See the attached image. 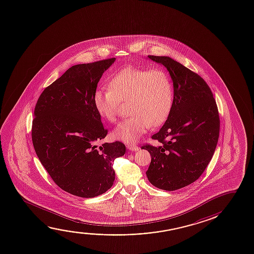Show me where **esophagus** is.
Here are the masks:
<instances>
[{
  "label": "esophagus",
  "mask_w": 254,
  "mask_h": 254,
  "mask_svg": "<svg viewBox=\"0 0 254 254\" xmlns=\"http://www.w3.org/2000/svg\"><path fill=\"white\" fill-rule=\"evenodd\" d=\"M127 148H128L129 150H131V151H136V150L139 149V147L136 144H134V143H130V144H127Z\"/></svg>",
  "instance_id": "esophagus-1"
}]
</instances>
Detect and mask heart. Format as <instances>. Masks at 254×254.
<instances>
[{"instance_id": "obj_1", "label": "heart", "mask_w": 254, "mask_h": 254, "mask_svg": "<svg viewBox=\"0 0 254 254\" xmlns=\"http://www.w3.org/2000/svg\"><path fill=\"white\" fill-rule=\"evenodd\" d=\"M173 84L165 71L127 66L111 79L109 89L94 93L95 108L109 122L117 120L122 102H127L131 115L121 122L113 136L125 142L137 141L151 127L167 120L173 105Z\"/></svg>"}]
</instances>
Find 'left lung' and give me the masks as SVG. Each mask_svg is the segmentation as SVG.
Returning a JSON list of instances; mask_svg holds the SVG:
<instances>
[{
    "label": "left lung",
    "mask_w": 254,
    "mask_h": 254,
    "mask_svg": "<svg viewBox=\"0 0 254 254\" xmlns=\"http://www.w3.org/2000/svg\"><path fill=\"white\" fill-rule=\"evenodd\" d=\"M148 58L167 68L174 98L164 125L152 135L162 145L141 147L151 156L146 174L154 187L175 191L198 180L209 164L218 141V108L199 74L167 56Z\"/></svg>",
    "instance_id": "left-lung-1"
}]
</instances>
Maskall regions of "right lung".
Returning a JSON list of instances; mask_svg holds the SVG:
<instances>
[{"label":"right lung","instance_id":"right-lung-1","mask_svg":"<svg viewBox=\"0 0 254 254\" xmlns=\"http://www.w3.org/2000/svg\"><path fill=\"white\" fill-rule=\"evenodd\" d=\"M115 60L71 66L43 90L34 110L31 139L39 161L59 188L82 198L112 188L113 161L125 154L121 141L97 145L108 131L94 106V93Z\"/></svg>","mask_w":254,"mask_h":254}]
</instances>
